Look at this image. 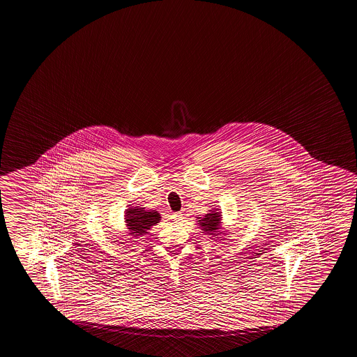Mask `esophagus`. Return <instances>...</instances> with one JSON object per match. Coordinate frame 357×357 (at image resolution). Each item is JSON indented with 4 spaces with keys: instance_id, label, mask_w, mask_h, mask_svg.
Instances as JSON below:
<instances>
[{
    "instance_id": "1",
    "label": "esophagus",
    "mask_w": 357,
    "mask_h": 357,
    "mask_svg": "<svg viewBox=\"0 0 357 357\" xmlns=\"http://www.w3.org/2000/svg\"><path fill=\"white\" fill-rule=\"evenodd\" d=\"M172 219H173L174 222H179V220L183 219V214H181V211H179V213H174V214L172 215Z\"/></svg>"
}]
</instances>
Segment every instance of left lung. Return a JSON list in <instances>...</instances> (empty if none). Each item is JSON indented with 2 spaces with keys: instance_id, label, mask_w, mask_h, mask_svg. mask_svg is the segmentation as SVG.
<instances>
[{
  "instance_id": "1",
  "label": "left lung",
  "mask_w": 357,
  "mask_h": 357,
  "mask_svg": "<svg viewBox=\"0 0 357 357\" xmlns=\"http://www.w3.org/2000/svg\"><path fill=\"white\" fill-rule=\"evenodd\" d=\"M198 219L199 225L205 234L211 235V236L222 234L218 231L220 229V220H222V215L220 213H218V211H211V213L205 214L204 218L200 216Z\"/></svg>"
}]
</instances>
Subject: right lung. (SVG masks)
Masks as SVG:
<instances>
[{
	"label": "right lung",
	"mask_w": 357,
	"mask_h": 357,
	"mask_svg": "<svg viewBox=\"0 0 357 357\" xmlns=\"http://www.w3.org/2000/svg\"><path fill=\"white\" fill-rule=\"evenodd\" d=\"M126 225L129 230V234L133 238H139L148 234L153 225H155L160 220L158 211H144V208L133 206L126 211Z\"/></svg>",
	"instance_id": "obj_1"
}]
</instances>
